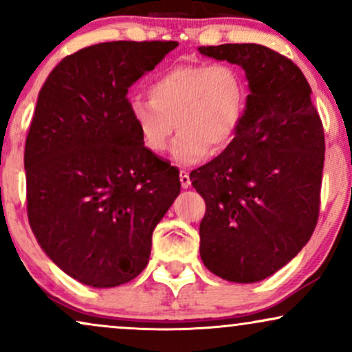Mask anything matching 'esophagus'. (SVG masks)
Listing matches in <instances>:
<instances>
[{
    "label": "esophagus",
    "mask_w": 352,
    "mask_h": 352,
    "mask_svg": "<svg viewBox=\"0 0 352 352\" xmlns=\"http://www.w3.org/2000/svg\"><path fill=\"white\" fill-rule=\"evenodd\" d=\"M179 181H181V186H183L184 189H188L189 186H190L189 173L186 171V169H181V171H179Z\"/></svg>",
    "instance_id": "esophagus-1"
}]
</instances>
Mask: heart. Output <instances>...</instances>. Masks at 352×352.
Instances as JSON below:
<instances>
[{
    "label": "heart",
    "mask_w": 352,
    "mask_h": 352,
    "mask_svg": "<svg viewBox=\"0 0 352 352\" xmlns=\"http://www.w3.org/2000/svg\"><path fill=\"white\" fill-rule=\"evenodd\" d=\"M148 94L130 99L129 114L153 153H162L179 129L169 153L179 166L204 162L212 148H227L248 106L245 73L230 62L176 65L151 81Z\"/></svg>",
    "instance_id": "b5f03b06"
}]
</instances>
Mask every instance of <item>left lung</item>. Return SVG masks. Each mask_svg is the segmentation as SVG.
<instances>
[{
  "instance_id": "8db88e82",
  "label": "left lung",
  "mask_w": 352,
  "mask_h": 352,
  "mask_svg": "<svg viewBox=\"0 0 352 352\" xmlns=\"http://www.w3.org/2000/svg\"><path fill=\"white\" fill-rule=\"evenodd\" d=\"M240 65L248 106L235 138L190 173L206 201L199 235L204 266L253 284L284 267L314 233L320 210L324 133L300 68L258 43L199 47Z\"/></svg>"
}]
</instances>
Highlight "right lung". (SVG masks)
Listing matches in <instances>:
<instances>
[{
	"label": "right lung",
	"mask_w": 352,
	"mask_h": 352,
	"mask_svg": "<svg viewBox=\"0 0 352 352\" xmlns=\"http://www.w3.org/2000/svg\"><path fill=\"white\" fill-rule=\"evenodd\" d=\"M176 42H104L65 56L38 91L24 151L29 223L81 284L109 289L146 267L179 171L142 143L129 88Z\"/></svg>",
	"instance_id": "add662e5"
}]
</instances>
